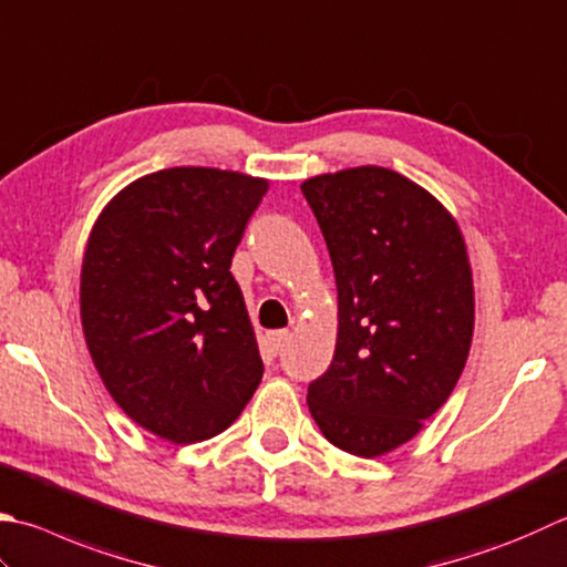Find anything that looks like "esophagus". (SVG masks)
<instances>
[{"mask_svg":"<svg viewBox=\"0 0 567 567\" xmlns=\"http://www.w3.org/2000/svg\"><path fill=\"white\" fill-rule=\"evenodd\" d=\"M290 337V331L287 329H277V331H268V334L262 337V349L268 357H277V351L282 349V343Z\"/></svg>","mask_w":567,"mask_h":567,"instance_id":"obj_1","label":"esophagus"}]
</instances>
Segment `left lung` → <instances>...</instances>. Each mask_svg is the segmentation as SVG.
Listing matches in <instances>:
<instances>
[{"instance_id": "obj_1", "label": "left lung", "mask_w": 567, "mask_h": 567, "mask_svg": "<svg viewBox=\"0 0 567 567\" xmlns=\"http://www.w3.org/2000/svg\"><path fill=\"white\" fill-rule=\"evenodd\" d=\"M334 265L339 331L307 405L331 445L379 457L445 405L470 357L474 285L450 210L385 166L302 184Z\"/></svg>"}]
</instances>
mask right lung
Masks as SVG:
<instances>
[{
    "label": "right lung",
    "instance_id": "right-lung-1",
    "mask_svg": "<svg viewBox=\"0 0 567 567\" xmlns=\"http://www.w3.org/2000/svg\"><path fill=\"white\" fill-rule=\"evenodd\" d=\"M268 179L210 166L142 176L87 238L81 321L113 401L174 445L233 425L262 379L230 260Z\"/></svg>",
    "mask_w": 567,
    "mask_h": 567
}]
</instances>
